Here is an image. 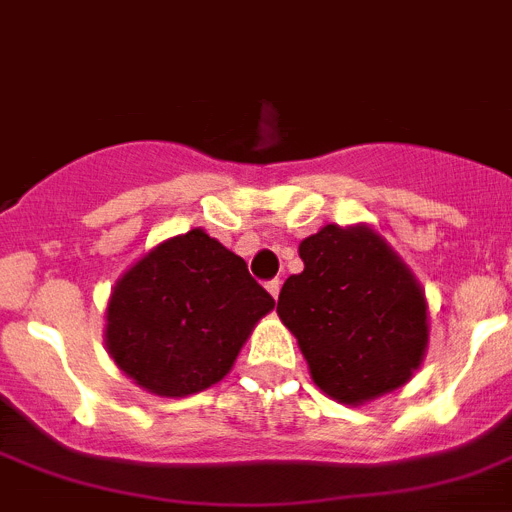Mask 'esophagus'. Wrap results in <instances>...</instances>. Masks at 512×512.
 Returning <instances> with one entry per match:
<instances>
[{
	"instance_id": "esophagus-1",
	"label": "esophagus",
	"mask_w": 512,
	"mask_h": 512,
	"mask_svg": "<svg viewBox=\"0 0 512 512\" xmlns=\"http://www.w3.org/2000/svg\"><path fill=\"white\" fill-rule=\"evenodd\" d=\"M265 288H268V293L273 296V299H278V293H281V281H270Z\"/></svg>"
}]
</instances>
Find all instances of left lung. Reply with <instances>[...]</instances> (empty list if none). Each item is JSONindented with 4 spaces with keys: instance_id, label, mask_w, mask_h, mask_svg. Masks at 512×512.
<instances>
[{
    "instance_id": "8db88e82",
    "label": "left lung",
    "mask_w": 512,
    "mask_h": 512,
    "mask_svg": "<svg viewBox=\"0 0 512 512\" xmlns=\"http://www.w3.org/2000/svg\"><path fill=\"white\" fill-rule=\"evenodd\" d=\"M304 270L278 296L311 381L340 404L373 402L415 376L430 340L425 291L368 224H327L299 244Z\"/></svg>"
}]
</instances>
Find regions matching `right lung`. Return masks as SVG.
Masks as SVG:
<instances>
[{"instance_id": "right-lung-1", "label": "right lung", "mask_w": 512, "mask_h": 512, "mask_svg": "<svg viewBox=\"0 0 512 512\" xmlns=\"http://www.w3.org/2000/svg\"><path fill=\"white\" fill-rule=\"evenodd\" d=\"M273 306L247 262L198 226L151 247L115 281L105 348L149 394L190 397L224 379Z\"/></svg>"}]
</instances>
